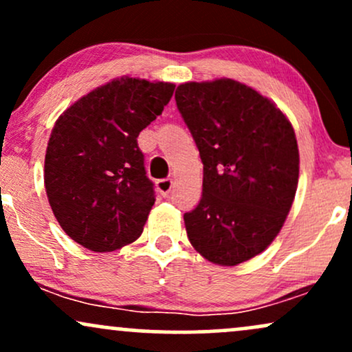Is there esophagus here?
Returning a JSON list of instances; mask_svg holds the SVG:
<instances>
[{
  "label": "esophagus",
  "instance_id": "esophagus-1",
  "mask_svg": "<svg viewBox=\"0 0 352 352\" xmlns=\"http://www.w3.org/2000/svg\"><path fill=\"white\" fill-rule=\"evenodd\" d=\"M157 190L160 192V195L167 197L172 190V179H160L157 180Z\"/></svg>",
  "mask_w": 352,
  "mask_h": 352
}]
</instances>
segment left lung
<instances>
[{
    "label": "left lung",
    "instance_id": "left-lung-1",
    "mask_svg": "<svg viewBox=\"0 0 352 352\" xmlns=\"http://www.w3.org/2000/svg\"><path fill=\"white\" fill-rule=\"evenodd\" d=\"M179 107L204 164V193L184 215L190 243L235 266L276 238L300 175L293 125L268 98L233 79L185 82Z\"/></svg>",
    "mask_w": 352,
    "mask_h": 352
}]
</instances>
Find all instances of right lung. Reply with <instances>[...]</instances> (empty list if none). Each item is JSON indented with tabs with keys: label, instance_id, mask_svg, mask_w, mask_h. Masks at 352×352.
Masks as SVG:
<instances>
[{
	"label": "right lung",
	"instance_id": "obj_1",
	"mask_svg": "<svg viewBox=\"0 0 352 352\" xmlns=\"http://www.w3.org/2000/svg\"><path fill=\"white\" fill-rule=\"evenodd\" d=\"M175 84L120 78L56 120L44 187L60 228L92 252H114L142 233L155 201L137 137L170 100Z\"/></svg>",
	"mask_w": 352,
	"mask_h": 352
}]
</instances>
